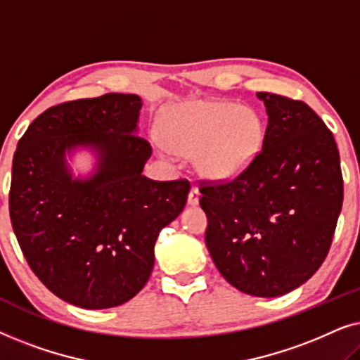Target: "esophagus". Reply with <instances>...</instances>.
Masks as SVG:
<instances>
[{
    "label": "esophagus",
    "mask_w": 360,
    "mask_h": 360,
    "mask_svg": "<svg viewBox=\"0 0 360 360\" xmlns=\"http://www.w3.org/2000/svg\"><path fill=\"white\" fill-rule=\"evenodd\" d=\"M200 203V191L196 186H191L190 193H188V205L190 206H196Z\"/></svg>",
    "instance_id": "esophagus-1"
}]
</instances>
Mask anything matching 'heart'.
Wrapping results in <instances>:
<instances>
[{
    "instance_id": "b5f03b06",
    "label": "heart",
    "mask_w": 360,
    "mask_h": 360,
    "mask_svg": "<svg viewBox=\"0 0 360 360\" xmlns=\"http://www.w3.org/2000/svg\"><path fill=\"white\" fill-rule=\"evenodd\" d=\"M162 147L179 155H195L196 169L214 181L243 175L265 141L259 111L221 100H190L170 106L160 121Z\"/></svg>"
}]
</instances>
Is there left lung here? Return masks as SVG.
<instances>
[{"mask_svg":"<svg viewBox=\"0 0 360 360\" xmlns=\"http://www.w3.org/2000/svg\"><path fill=\"white\" fill-rule=\"evenodd\" d=\"M269 122L262 152L243 175L200 186L205 240L219 274L240 292L275 298L326 259L342 208L333 132L307 103L257 93Z\"/></svg>","mask_w":360,"mask_h":360,"instance_id":"left-lung-1","label":"left lung"}]
</instances>
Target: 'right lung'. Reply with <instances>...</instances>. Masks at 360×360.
I'll use <instances>...</instances> for the list:
<instances>
[{
    "label": "right lung",
    "mask_w": 360,
    "mask_h": 360,
    "mask_svg": "<svg viewBox=\"0 0 360 360\" xmlns=\"http://www.w3.org/2000/svg\"><path fill=\"white\" fill-rule=\"evenodd\" d=\"M142 100L108 93L49 108L24 132L13 159L9 216L36 277L63 302L120 307L154 267L160 229L185 208L188 180L142 175L152 147L137 136ZM85 146L96 172L73 179L65 153Z\"/></svg>",
    "instance_id": "add662e5"
}]
</instances>
